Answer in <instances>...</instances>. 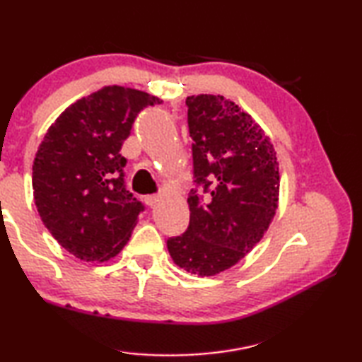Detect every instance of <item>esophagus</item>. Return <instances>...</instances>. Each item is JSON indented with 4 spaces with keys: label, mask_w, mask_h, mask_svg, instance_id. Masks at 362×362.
Wrapping results in <instances>:
<instances>
[{
    "label": "esophagus",
    "mask_w": 362,
    "mask_h": 362,
    "mask_svg": "<svg viewBox=\"0 0 362 362\" xmlns=\"http://www.w3.org/2000/svg\"><path fill=\"white\" fill-rule=\"evenodd\" d=\"M159 201H161V196L159 194H148V196H145V203L148 204L150 207H155Z\"/></svg>",
    "instance_id": "1"
}]
</instances>
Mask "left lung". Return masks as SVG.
Returning a JSON list of instances; mask_svg holds the SVG:
<instances>
[{
  "instance_id": "left-lung-1",
  "label": "left lung",
  "mask_w": 362,
  "mask_h": 362,
  "mask_svg": "<svg viewBox=\"0 0 362 362\" xmlns=\"http://www.w3.org/2000/svg\"><path fill=\"white\" fill-rule=\"evenodd\" d=\"M196 185L188 196L189 225L169 238L175 265L216 276L254 249L273 222L279 164L265 131L223 95L187 97Z\"/></svg>"
}]
</instances>
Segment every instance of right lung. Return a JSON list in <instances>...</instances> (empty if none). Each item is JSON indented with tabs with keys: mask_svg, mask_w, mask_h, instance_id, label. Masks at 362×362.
<instances>
[{
	"mask_svg": "<svg viewBox=\"0 0 362 362\" xmlns=\"http://www.w3.org/2000/svg\"><path fill=\"white\" fill-rule=\"evenodd\" d=\"M155 95L105 86L54 121L33 161L36 209L60 246L84 262L121 252L144 206L124 188L121 146Z\"/></svg>",
	"mask_w": 362,
	"mask_h": 362,
	"instance_id": "right-lung-1",
	"label": "right lung"
}]
</instances>
